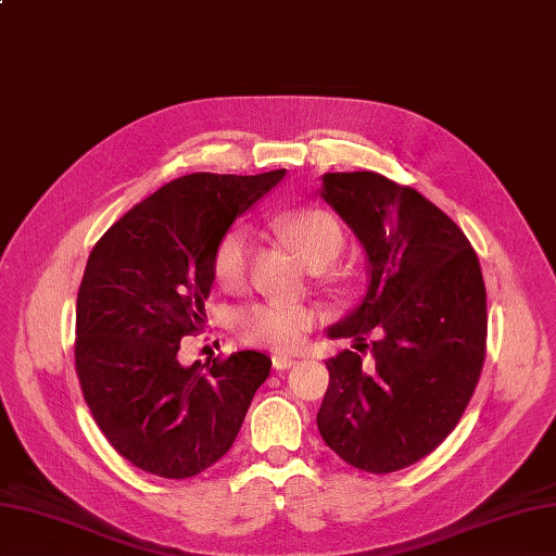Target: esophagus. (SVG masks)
Instances as JSON below:
<instances>
[{
    "instance_id": "1",
    "label": "esophagus",
    "mask_w": 556,
    "mask_h": 556,
    "mask_svg": "<svg viewBox=\"0 0 556 556\" xmlns=\"http://www.w3.org/2000/svg\"><path fill=\"white\" fill-rule=\"evenodd\" d=\"M270 363H274L276 370H288V368H292V365H296V358L286 356V354H276L274 358H270Z\"/></svg>"
}]
</instances>
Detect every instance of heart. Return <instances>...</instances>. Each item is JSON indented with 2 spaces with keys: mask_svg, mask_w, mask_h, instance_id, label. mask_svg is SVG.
<instances>
[{
  "mask_svg": "<svg viewBox=\"0 0 556 556\" xmlns=\"http://www.w3.org/2000/svg\"><path fill=\"white\" fill-rule=\"evenodd\" d=\"M280 231L292 242L296 254L308 266L332 264L344 248V233L340 222L325 210H296L278 216ZM250 260V231L233 228L219 242L214 254V278L226 290H238L248 278ZM316 311L302 304H256L238 318V332L242 340L266 344L278 351L296 349L304 334L314 328Z\"/></svg>",
  "mask_w": 556,
  "mask_h": 556,
  "instance_id": "b5f03b06",
  "label": "heart"
}]
</instances>
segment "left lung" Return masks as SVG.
Segmentation results:
<instances>
[{"mask_svg":"<svg viewBox=\"0 0 556 556\" xmlns=\"http://www.w3.org/2000/svg\"><path fill=\"white\" fill-rule=\"evenodd\" d=\"M320 198L365 252L363 300L328 328L372 361H325L323 441L351 467L389 473L415 465L451 434L485 356V286L477 252L448 214L377 172L323 174Z\"/></svg>","mask_w":556,"mask_h":556,"instance_id":"8db88e82","label":"left lung"}]
</instances>
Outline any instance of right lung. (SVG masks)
<instances>
[{
    "label": "right lung",
    "instance_id": "obj_1",
    "mask_svg": "<svg viewBox=\"0 0 556 556\" xmlns=\"http://www.w3.org/2000/svg\"><path fill=\"white\" fill-rule=\"evenodd\" d=\"M286 176L195 172L165 184L91 250L77 292L75 368L103 437L134 467L188 479L231 448L270 372L260 351L181 365L205 323L214 254L238 216Z\"/></svg>",
    "mask_w": 556,
    "mask_h": 556
}]
</instances>
